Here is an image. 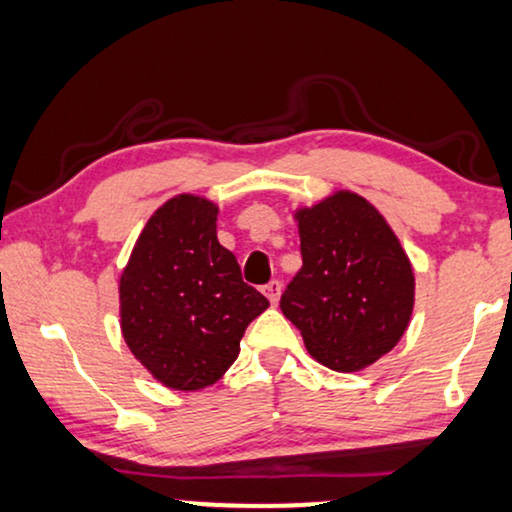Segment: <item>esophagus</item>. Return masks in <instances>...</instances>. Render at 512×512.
<instances>
[{
	"label": "esophagus",
	"instance_id": "1",
	"mask_svg": "<svg viewBox=\"0 0 512 512\" xmlns=\"http://www.w3.org/2000/svg\"><path fill=\"white\" fill-rule=\"evenodd\" d=\"M263 291H265V296H268V301L275 305L277 301H280V294H282V282L280 280H272V282H268L263 287Z\"/></svg>",
	"mask_w": 512,
	"mask_h": 512
}]
</instances>
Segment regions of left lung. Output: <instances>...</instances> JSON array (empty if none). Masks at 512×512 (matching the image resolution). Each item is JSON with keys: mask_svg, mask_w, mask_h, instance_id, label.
<instances>
[{"mask_svg": "<svg viewBox=\"0 0 512 512\" xmlns=\"http://www.w3.org/2000/svg\"><path fill=\"white\" fill-rule=\"evenodd\" d=\"M303 268L280 308L324 367L357 371L395 348L414 308V270L367 199L336 192L296 211Z\"/></svg>", "mask_w": 512, "mask_h": 512, "instance_id": "obj_1", "label": "left lung"}]
</instances>
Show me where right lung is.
Listing matches in <instances>:
<instances>
[{"mask_svg":"<svg viewBox=\"0 0 512 512\" xmlns=\"http://www.w3.org/2000/svg\"><path fill=\"white\" fill-rule=\"evenodd\" d=\"M216 214L209 199H169L143 228L119 280L124 341L174 390L216 383L240 355L249 322L270 305L218 244Z\"/></svg>","mask_w":512,"mask_h":512,"instance_id":"1","label":"right lung"}]
</instances>
